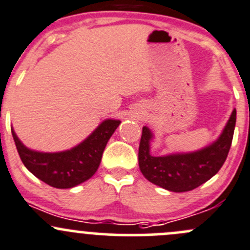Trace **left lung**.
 I'll return each instance as SVG.
<instances>
[{
	"label": "left lung",
	"mask_w": 250,
	"mask_h": 250,
	"mask_svg": "<svg viewBox=\"0 0 250 250\" xmlns=\"http://www.w3.org/2000/svg\"><path fill=\"white\" fill-rule=\"evenodd\" d=\"M236 109L223 132L209 145L190 152H172L162 156L151 153L155 140L152 130L144 125L139 145V168L150 183L173 192H186L213 178L223 167L232 143Z\"/></svg>",
	"instance_id": "1"
}]
</instances>
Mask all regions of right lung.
<instances>
[{
  "instance_id": "obj_1",
  "label": "right lung",
  "mask_w": 250,
  "mask_h": 250,
  "mask_svg": "<svg viewBox=\"0 0 250 250\" xmlns=\"http://www.w3.org/2000/svg\"><path fill=\"white\" fill-rule=\"evenodd\" d=\"M121 121L106 118L84 140L69 150L43 152L27 147L12 128L22 163L36 178L57 188H71L92 178L99 168L107 141Z\"/></svg>"
}]
</instances>
